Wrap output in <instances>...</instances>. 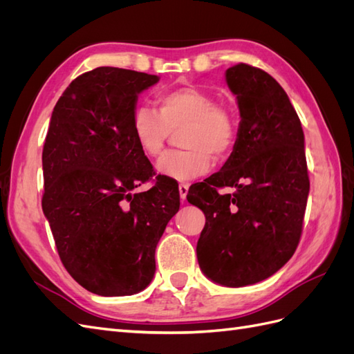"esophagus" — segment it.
Returning <instances> with one entry per match:
<instances>
[{"label": "esophagus", "instance_id": "1", "mask_svg": "<svg viewBox=\"0 0 354 354\" xmlns=\"http://www.w3.org/2000/svg\"><path fill=\"white\" fill-rule=\"evenodd\" d=\"M178 192H180L181 201H185V199H186V195H187V192H189V185H187V183H181V185L178 186Z\"/></svg>", "mask_w": 354, "mask_h": 354}]
</instances>
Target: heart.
Instances as JSON below:
<instances>
[{"mask_svg": "<svg viewBox=\"0 0 354 354\" xmlns=\"http://www.w3.org/2000/svg\"><path fill=\"white\" fill-rule=\"evenodd\" d=\"M158 112L138 106L133 113V134L137 146L155 158L164 151L171 131L183 128L180 143L186 149L171 151L158 160L156 171L168 178L187 181L207 173L212 156H230L238 140V122L227 106L217 103L212 93L185 85L159 93Z\"/></svg>", "mask_w": 354, "mask_h": 354, "instance_id": "heart-1", "label": "heart"}]
</instances>
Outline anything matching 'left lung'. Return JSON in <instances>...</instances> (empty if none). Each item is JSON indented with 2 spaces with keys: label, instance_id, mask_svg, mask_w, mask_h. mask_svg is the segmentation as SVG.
Returning <instances> with one entry per match:
<instances>
[{
  "label": "left lung",
  "instance_id": "8db88e82",
  "mask_svg": "<svg viewBox=\"0 0 354 354\" xmlns=\"http://www.w3.org/2000/svg\"><path fill=\"white\" fill-rule=\"evenodd\" d=\"M241 122L232 155L218 173L189 190L205 214L196 245L201 270L239 288L274 274L295 252L310 190L304 133L285 90L245 63L226 71ZM234 187V194L216 189Z\"/></svg>",
  "mask_w": 354,
  "mask_h": 354
}]
</instances>
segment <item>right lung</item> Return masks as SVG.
Instances as JSON below:
<instances>
[{
    "label": "right lung",
    "instance_id": "1",
    "mask_svg": "<svg viewBox=\"0 0 354 354\" xmlns=\"http://www.w3.org/2000/svg\"><path fill=\"white\" fill-rule=\"evenodd\" d=\"M156 75L102 66L75 78L51 113L42 149V211L60 260L87 291L103 297L143 291L155 250L180 208L173 180L133 194L153 167L137 146V95Z\"/></svg>",
    "mask_w": 354,
    "mask_h": 354
}]
</instances>
